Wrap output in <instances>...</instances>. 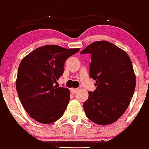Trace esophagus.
Wrapping results in <instances>:
<instances>
[{
	"label": "esophagus",
	"instance_id": "1",
	"mask_svg": "<svg viewBox=\"0 0 149 149\" xmlns=\"http://www.w3.org/2000/svg\"><path fill=\"white\" fill-rule=\"evenodd\" d=\"M77 90H78V89H77V88H76V89H70V91H71V93H72V94H74V93L77 91Z\"/></svg>",
	"mask_w": 149,
	"mask_h": 149
}]
</instances>
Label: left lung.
I'll return each mask as SVG.
<instances>
[{
	"instance_id": "8db88e82",
	"label": "left lung",
	"mask_w": 149,
	"mask_h": 149,
	"mask_svg": "<svg viewBox=\"0 0 149 149\" xmlns=\"http://www.w3.org/2000/svg\"><path fill=\"white\" fill-rule=\"evenodd\" d=\"M90 54L89 77L95 81V91H89L83 103L87 117L95 123L107 125L123 115L133 97L136 76L125 52L105 40L86 47L81 54Z\"/></svg>"
}]
</instances>
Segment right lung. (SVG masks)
<instances>
[{
    "mask_svg": "<svg viewBox=\"0 0 149 149\" xmlns=\"http://www.w3.org/2000/svg\"><path fill=\"white\" fill-rule=\"evenodd\" d=\"M79 50L47 45L36 49L22 60L16 89L24 109L36 121L54 123L64 113L70 91L54 83L64 73L65 61Z\"/></svg>",
    "mask_w": 149,
    "mask_h": 149,
    "instance_id": "add662e5",
    "label": "right lung"
}]
</instances>
